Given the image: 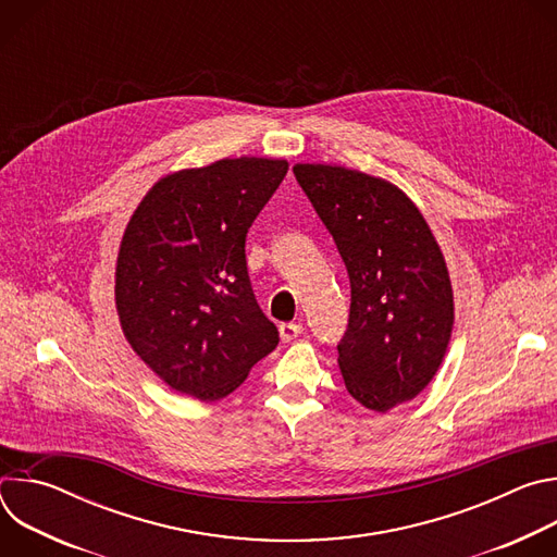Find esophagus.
<instances>
[{
	"label": "esophagus",
	"mask_w": 557,
	"mask_h": 557,
	"mask_svg": "<svg viewBox=\"0 0 557 557\" xmlns=\"http://www.w3.org/2000/svg\"><path fill=\"white\" fill-rule=\"evenodd\" d=\"M304 333V326L301 324H295V322H288V324H280V337H282V342H293V339H297L299 335Z\"/></svg>",
	"instance_id": "obj_1"
}]
</instances>
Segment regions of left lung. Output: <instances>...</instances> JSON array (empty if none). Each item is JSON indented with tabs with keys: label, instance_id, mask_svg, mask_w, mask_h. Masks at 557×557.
<instances>
[{
	"label": "left lung",
	"instance_id": "8db88e82",
	"mask_svg": "<svg viewBox=\"0 0 557 557\" xmlns=\"http://www.w3.org/2000/svg\"><path fill=\"white\" fill-rule=\"evenodd\" d=\"M293 174L350 277L342 376L361 406L387 412L414 399L445 357L454 297L443 253L417 205L394 185L333 165H295Z\"/></svg>",
	"mask_w": 557,
	"mask_h": 557
}]
</instances>
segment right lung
Masks as SVG:
<instances>
[{
  "mask_svg": "<svg viewBox=\"0 0 557 557\" xmlns=\"http://www.w3.org/2000/svg\"><path fill=\"white\" fill-rule=\"evenodd\" d=\"M286 161L224 158L158 181L116 262V308L136 355L168 385L218 401L280 342L247 269V233Z\"/></svg>",
  "mask_w": 557,
  "mask_h": 557,
  "instance_id": "1",
  "label": "right lung"
}]
</instances>
